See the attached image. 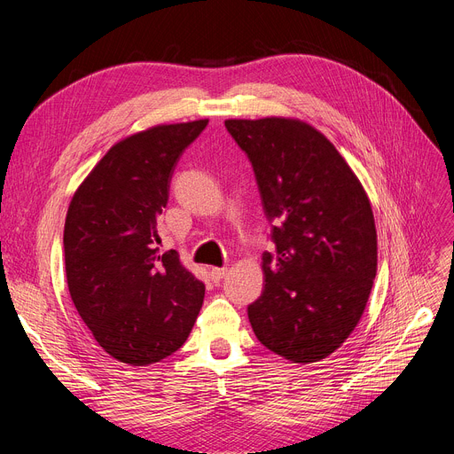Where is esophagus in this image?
Returning <instances> with one entry per match:
<instances>
[{"label": "esophagus", "instance_id": "esophagus-1", "mask_svg": "<svg viewBox=\"0 0 454 454\" xmlns=\"http://www.w3.org/2000/svg\"><path fill=\"white\" fill-rule=\"evenodd\" d=\"M226 274H228V269H226V267H213V269L209 270V276H211V279H213L215 283H219Z\"/></svg>", "mask_w": 454, "mask_h": 454}]
</instances>
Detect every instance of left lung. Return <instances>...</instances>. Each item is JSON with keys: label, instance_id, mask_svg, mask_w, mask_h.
Wrapping results in <instances>:
<instances>
[{"label": "left lung", "instance_id": "left-lung-1", "mask_svg": "<svg viewBox=\"0 0 454 454\" xmlns=\"http://www.w3.org/2000/svg\"><path fill=\"white\" fill-rule=\"evenodd\" d=\"M252 161L274 252L265 291L248 305L257 340L283 359L318 363L359 324L377 274L366 191L335 145L294 117L226 119Z\"/></svg>", "mask_w": 454, "mask_h": 454}]
</instances>
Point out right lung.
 Listing matches in <instances>:
<instances>
[{"label":"right lung","instance_id":"right-lung-1","mask_svg":"<svg viewBox=\"0 0 454 454\" xmlns=\"http://www.w3.org/2000/svg\"><path fill=\"white\" fill-rule=\"evenodd\" d=\"M207 119L127 136L77 187L64 224L67 289L93 339L119 363L149 366L189 337L204 283L176 250L158 254V219L184 149Z\"/></svg>","mask_w":454,"mask_h":454}]
</instances>
